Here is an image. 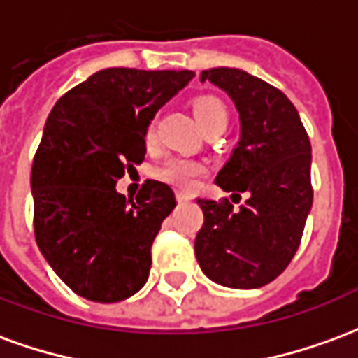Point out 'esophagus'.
Here are the masks:
<instances>
[{"label":"esophagus","instance_id":"esophagus-1","mask_svg":"<svg viewBox=\"0 0 358 358\" xmlns=\"http://www.w3.org/2000/svg\"><path fill=\"white\" fill-rule=\"evenodd\" d=\"M176 199H178L180 203H186L189 201V195L184 194V192H178V194H176Z\"/></svg>","mask_w":358,"mask_h":358}]
</instances>
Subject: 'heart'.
I'll use <instances>...</instances> for the list:
<instances>
[{
	"mask_svg": "<svg viewBox=\"0 0 358 358\" xmlns=\"http://www.w3.org/2000/svg\"><path fill=\"white\" fill-rule=\"evenodd\" d=\"M192 109H194V115L203 128V132H207L210 128L228 124V110H226L224 103L215 95L195 97ZM143 138H145V141H153V138H155V124L153 122H148ZM201 174V164L189 161V159H182V157H172L157 171L159 178L178 187H189Z\"/></svg>",
	"mask_w": 358,
	"mask_h": 358,
	"instance_id": "heart-1",
	"label": "heart"
}]
</instances>
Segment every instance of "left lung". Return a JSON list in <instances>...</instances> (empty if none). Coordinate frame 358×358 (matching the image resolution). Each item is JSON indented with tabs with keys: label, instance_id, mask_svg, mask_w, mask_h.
<instances>
[{
	"label": "left lung",
	"instance_id": "1",
	"mask_svg": "<svg viewBox=\"0 0 358 358\" xmlns=\"http://www.w3.org/2000/svg\"><path fill=\"white\" fill-rule=\"evenodd\" d=\"M205 80L230 95L241 124L215 182L248 199L240 209L228 199H197L205 222L195 257L213 282L255 289L280 276L299 248L313 207L310 141L293 103L268 82L228 66L203 71Z\"/></svg>",
	"mask_w": 358,
	"mask_h": 358
}]
</instances>
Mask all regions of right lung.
Here are the masks:
<instances>
[{"mask_svg":"<svg viewBox=\"0 0 358 358\" xmlns=\"http://www.w3.org/2000/svg\"><path fill=\"white\" fill-rule=\"evenodd\" d=\"M192 71L103 69L51 109L30 187L45 261L80 297L117 303L140 292L151 245L176 207L171 186L148 180L126 199L117 180L145 159V126Z\"/></svg>","mask_w":358,"mask_h":358,"instance_id":"add662e5","label":"right lung"}]
</instances>
